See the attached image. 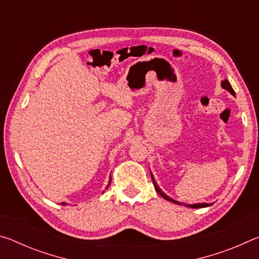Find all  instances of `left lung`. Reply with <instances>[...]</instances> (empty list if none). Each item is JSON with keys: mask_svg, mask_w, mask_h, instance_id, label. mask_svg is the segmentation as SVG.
Here are the masks:
<instances>
[{"mask_svg": "<svg viewBox=\"0 0 259 259\" xmlns=\"http://www.w3.org/2000/svg\"><path fill=\"white\" fill-rule=\"evenodd\" d=\"M222 87L224 88V89H226L227 91H230V93H231L232 95L235 96V93H234L233 88H232V85L230 84V82H229V81H227V80H225V81H222ZM151 177H152L153 184H154L155 191H156L157 193H159V194L162 196V198L165 199V200H168V201H170V202H174V203H176V204H182L181 202H178V201H175V200H172L171 198H169L168 195H165L164 193L160 190V187L157 186V184L155 183L154 178H153V176H152V174H151ZM208 205H209L208 203H196V204H190V205H188V207H191V208H204V207H208Z\"/></svg>", "mask_w": 259, "mask_h": 259, "instance_id": "1", "label": "left lung"}]
</instances>
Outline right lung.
Segmentation results:
<instances>
[{"mask_svg": "<svg viewBox=\"0 0 259 259\" xmlns=\"http://www.w3.org/2000/svg\"><path fill=\"white\" fill-rule=\"evenodd\" d=\"M108 186H109V184H108ZM63 204H65V203H63Z\"/></svg>", "mask_w": 259, "mask_h": 259, "instance_id": "obj_1", "label": "right lung"}]
</instances>
